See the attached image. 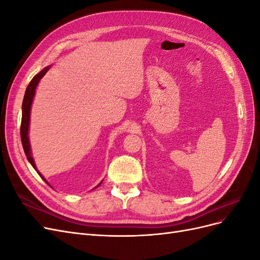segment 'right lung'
<instances>
[{
    "label": "right lung",
    "mask_w": 260,
    "mask_h": 260,
    "mask_svg": "<svg viewBox=\"0 0 260 260\" xmlns=\"http://www.w3.org/2000/svg\"><path fill=\"white\" fill-rule=\"evenodd\" d=\"M49 70V67L44 68L42 72L39 73L38 75H36L32 80L30 81V83L28 84L27 89H26V93L25 96H23V101H22V116H21V124H20V138H21V143H22V147L23 151H25V154L27 156L28 160L30 161V164L32 165V167L37 170L36 168V164L31 157V152H30V145H29V140H28V129H29V119H30V107H31V103H32V100L35 96V92H36V88L40 81L41 78L46 74V72ZM37 172L40 175V172L37 170ZM41 176V175H40ZM41 178L45 181L46 180L41 176ZM48 183V182H46ZM49 184V183H48Z\"/></svg>",
    "instance_id": "add662e5"
}]
</instances>
